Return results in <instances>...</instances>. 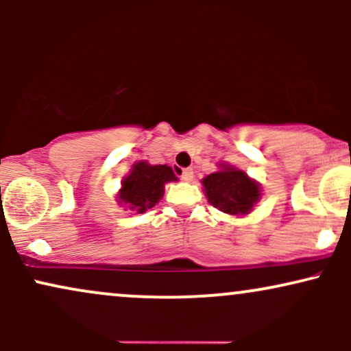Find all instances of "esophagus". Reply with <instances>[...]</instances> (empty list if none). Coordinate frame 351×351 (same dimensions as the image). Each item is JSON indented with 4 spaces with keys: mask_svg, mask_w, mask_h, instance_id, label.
<instances>
[{
    "mask_svg": "<svg viewBox=\"0 0 351 351\" xmlns=\"http://www.w3.org/2000/svg\"><path fill=\"white\" fill-rule=\"evenodd\" d=\"M180 176H181V180H183V181H193V178H195L191 168H184V170H181Z\"/></svg>",
    "mask_w": 351,
    "mask_h": 351,
    "instance_id": "34e87169",
    "label": "esophagus"
}]
</instances>
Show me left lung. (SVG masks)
Here are the masks:
<instances>
[{"label": "left lung", "instance_id": "obj_1", "mask_svg": "<svg viewBox=\"0 0 351 351\" xmlns=\"http://www.w3.org/2000/svg\"><path fill=\"white\" fill-rule=\"evenodd\" d=\"M201 183L209 203L232 216L249 215L261 199L259 183L231 165H219V171L208 175Z\"/></svg>", "mask_w": 351, "mask_h": 351}]
</instances>
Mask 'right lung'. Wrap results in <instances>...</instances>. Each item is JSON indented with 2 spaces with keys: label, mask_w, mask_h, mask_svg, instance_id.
Instances as JSON below:
<instances>
[{
  "label": "right lung",
  "mask_w": 351,
  "mask_h": 351,
  "mask_svg": "<svg viewBox=\"0 0 351 351\" xmlns=\"http://www.w3.org/2000/svg\"><path fill=\"white\" fill-rule=\"evenodd\" d=\"M176 180L178 178L168 165L136 162L123 178L117 199L119 204L142 215L163 198L165 184Z\"/></svg>",
  "instance_id": "1"
}]
</instances>
